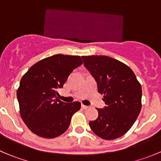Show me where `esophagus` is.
<instances>
[{
    "mask_svg": "<svg viewBox=\"0 0 161 161\" xmlns=\"http://www.w3.org/2000/svg\"><path fill=\"white\" fill-rule=\"evenodd\" d=\"M82 109L86 110V109H89V108H90V107H89V106H86V105L82 104Z\"/></svg>",
    "mask_w": 161,
    "mask_h": 161,
    "instance_id": "obj_1",
    "label": "esophagus"
}]
</instances>
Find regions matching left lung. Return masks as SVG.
Listing matches in <instances>:
<instances>
[{
	"instance_id": "left-lung-1",
	"label": "left lung",
	"mask_w": 161,
	"mask_h": 161,
	"mask_svg": "<svg viewBox=\"0 0 161 161\" xmlns=\"http://www.w3.org/2000/svg\"><path fill=\"white\" fill-rule=\"evenodd\" d=\"M84 65L95 79L106 103L98 118L90 121L92 131L107 140L125 134L142 108V88L136 75L124 63L102 55L82 56Z\"/></svg>"
}]
</instances>
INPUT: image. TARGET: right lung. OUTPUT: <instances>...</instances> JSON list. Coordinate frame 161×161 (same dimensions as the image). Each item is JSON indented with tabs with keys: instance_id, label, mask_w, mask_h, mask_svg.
<instances>
[{
	"instance_id": "obj_1",
	"label": "right lung",
	"mask_w": 161,
	"mask_h": 161,
	"mask_svg": "<svg viewBox=\"0 0 161 161\" xmlns=\"http://www.w3.org/2000/svg\"><path fill=\"white\" fill-rule=\"evenodd\" d=\"M82 64L80 56L53 55L36 63L22 76L17 90L20 114L34 134L53 139L69 129L81 103L61 101L58 90L63 88L71 71Z\"/></svg>"
}]
</instances>
